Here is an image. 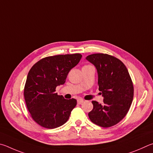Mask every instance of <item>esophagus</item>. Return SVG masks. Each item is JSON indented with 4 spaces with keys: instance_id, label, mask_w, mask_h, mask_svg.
<instances>
[{
    "instance_id": "esophagus-1",
    "label": "esophagus",
    "mask_w": 153,
    "mask_h": 153,
    "mask_svg": "<svg viewBox=\"0 0 153 153\" xmlns=\"http://www.w3.org/2000/svg\"><path fill=\"white\" fill-rule=\"evenodd\" d=\"M83 102H84V100H82V99L80 98V99H79L78 100H77V103L79 104V105H81V104H82Z\"/></svg>"
}]
</instances>
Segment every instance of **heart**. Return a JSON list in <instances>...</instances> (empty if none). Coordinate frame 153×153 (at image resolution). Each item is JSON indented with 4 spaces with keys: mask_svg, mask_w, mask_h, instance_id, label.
<instances>
[{
    "mask_svg": "<svg viewBox=\"0 0 153 153\" xmlns=\"http://www.w3.org/2000/svg\"><path fill=\"white\" fill-rule=\"evenodd\" d=\"M86 66H87V65H86Z\"/></svg>",
    "mask_w": 153,
    "mask_h": 153,
    "instance_id": "obj_1",
    "label": "heart"
}]
</instances>
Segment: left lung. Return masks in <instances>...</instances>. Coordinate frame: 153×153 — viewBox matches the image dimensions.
<instances>
[{"mask_svg":"<svg viewBox=\"0 0 153 153\" xmlns=\"http://www.w3.org/2000/svg\"><path fill=\"white\" fill-rule=\"evenodd\" d=\"M86 59L97 68L99 90L104 97L103 104L92 101L89 117L101 127L113 126L126 116L132 102L134 86L130 74L124 64L113 56L93 53Z\"/></svg>","mask_w":153,"mask_h":153,"instance_id":"1","label":"left lung"}]
</instances>
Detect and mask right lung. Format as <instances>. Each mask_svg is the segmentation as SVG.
Returning a JSON list of instances; mask_svg holds the SVG:
<instances>
[{
  "label": "right lung",
  "instance_id": "add662e5",
  "mask_svg": "<svg viewBox=\"0 0 153 153\" xmlns=\"http://www.w3.org/2000/svg\"><path fill=\"white\" fill-rule=\"evenodd\" d=\"M81 57V53L48 56L37 62L29 71L24 98L31 117L41 126L53 129L68 121L76 100L58 95L56 88L65 82L69 71Z\"/></svg>",
  "mask_w": 153,
  "mask_h": 153
}]
</instances>
